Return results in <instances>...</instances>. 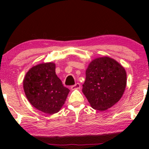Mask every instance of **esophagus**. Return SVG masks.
<instances>
[{"instance_id": "obj_1", "label": "esophagus", "mask_w": 149, "mask_h": 149, "mask_svg": "<svg viewBox=\"0 0 149 149\" xmlns=\"http://www.w3.org/2000/svg\"><path fill=\"white\" fill-rule=\"evenodd\" d=\"M81 88V86H80V83H77L75 84L74 85H72V86L71 87V89L72 90H79Z\"/></svg>"}]
</instances>
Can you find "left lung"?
I'll return each instance as SVG.
<instances>
[{
	"instance_id": "left-lung-1",
	"label": "left lung",
	"mask_w": 149,
	"mask_h": 149,
	"mask_svg": "<svg viewBox=\"0 0 149 149\" xmlns=\"http://www.w3.org/2000/svg\"><path fill=\"white\" fill-rule=\"evenodd\" d=\"M83 85V94L93 109L104 111L120 100L125 90V70L109 57L96 58L89 64Z\"/></svg>"
}]
</instances>
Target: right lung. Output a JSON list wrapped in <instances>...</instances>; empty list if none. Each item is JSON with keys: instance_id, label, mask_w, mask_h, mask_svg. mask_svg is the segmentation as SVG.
<instances>
[{"instance_id": "1", "label": "right lung", "mask_w": 149, "mask_h": 149, "mask_svg": "<svg viewBox=\"0 0 149 149\" xmlns=\"http://www.w3.org/2000/svg\"><path fill=\"white\" fill-rule=\"evenodd\" d=\"M23 86L30 104L47 114L59 112L70 91L56 75L52 62L38 64L29 70Z\"/></svg>"}]
</instances>
